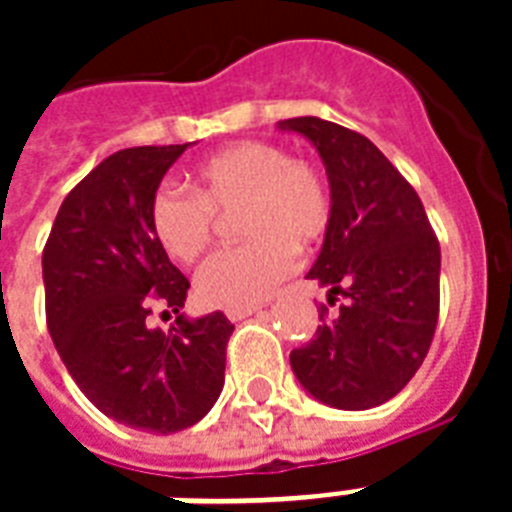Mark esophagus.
Instances as JSON below:
<instances>
[{"label": "esophagus", "mask_w": 512, "mask_h": 512, "mask_svg": "<svg viewBox=\"0 0 512 512\" xmlns=\"http://www.w3.org/2000/svg\"><path fill=\"white\" fill-rule=\"evenodd\" d=\"M255 313H260V308H257V305H249V308H231V311H225V316L231 321H244L249 319V316H255Z\"/></svg>", "instance_id": "1"}]
</instances>
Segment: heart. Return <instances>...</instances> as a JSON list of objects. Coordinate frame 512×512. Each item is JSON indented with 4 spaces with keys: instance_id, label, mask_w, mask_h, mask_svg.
Masks as SVG:
<instances>
[{
    "instance_id": "heart-1",
    "label": "heart",
    "mask_w": 512,
    "mask_h": 512,
    "mask_svg": "<svg viewBox=\"0 0 512 512\" xmlns=\"http://www.w3.org/2000/svg\"><path fill=\"white\" fill-rule=\"evenodd\" d=\"M191 188L156 191L151 231L172 260L193 263L212 241L215 212L239 209L236 228L247 241L220 249L196 276V295L215 308L263 303L295 268V247L319 244L332 223L327 180L271 143L217 151L191 172Z\"/></svg>"
}]
</instances>
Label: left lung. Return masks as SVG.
I'll use <instances>...</instances> for the list:
<instances>
[{"instance_id":"8db88e82","label":"left lung","mask_w":512,"mask_h":512,"mask_svg":"<svg viewBox=\"0 0 512 512\" xmlns=\"http://www.w3.org/2000/svg\"><path fill=\"white\" fill-rule=\"evenodd\" d=\"M327 167L332 223L308 279L340 313L289 353L297 382L345 412L385 404L420 369L438 321L441 249L425 207L372 140L319 116L279 122Z\"/></svg>"}]
</instances>
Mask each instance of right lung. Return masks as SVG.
Returning <instances> with one entry per match:
<instances>
[{
  "label": "right lung",
  "instance_id": "1",
  "mask_svg": "<svg viewBox=\"0 0 512 512\" xmlns=\"http://www.w3.org/2000/svg\"><path fill=\"white\" fill-rule=\"evenodd\" d=\"M183 146L116 151L60 204L42 255L47 327L82 393L111 420L148 433L191 428L225 382L233 324L188 319V279L151 231V201ZM177 312L172 336L147 324Z\"/></svg>",
  "mask_w": 512,
  "mask_h": 512
}]
</instances>
